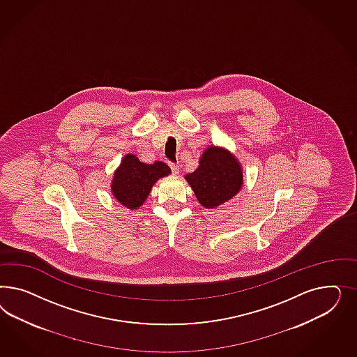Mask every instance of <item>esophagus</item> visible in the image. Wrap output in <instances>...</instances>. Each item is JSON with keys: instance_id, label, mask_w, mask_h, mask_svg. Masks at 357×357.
Here are the masks:
<instances>
[{"instance_id": "esophagus-1", "label": "esophagus", "mask_w": 357, "mask_h": 357, "mask_svg": "<svg viewBox=\"0 0 357 357\" xmlns=\"http://www.w3.org/2000/svg\"><path fill=\"white\" fill-rule=\"evenodd\" d=\"M170 169H172V172H173V174L179 173V165H176V163H172L170 162Z\"/></svg>"}]
</instances>
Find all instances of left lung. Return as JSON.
I'll use <instances>...</instances> for the list:
<instances>
[{"instance_id": "8db88e82", "label": "left lung", "mask_w": 357, "mask_h": 357, "mask_svg": "<svg viewBox=\"0 0 357 357\" xmlns=\"http://www.w3.org/2000/svg\"><path fill=\"white\" fill-rule=\"evenodd\" d=\"M199 203L206 208H216L230 200L241 190L243 182L237 160L229 151L211 146L200 160L194 173L185 175Z\"/></svg>"}]
</instances>
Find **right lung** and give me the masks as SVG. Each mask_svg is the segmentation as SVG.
I'll list each match as a JSON object with an SVG mask.
<instances>
[{"label":"right lung","instance_id":"1","mask_svg":"<svg viewBox=\"0 0 357 357\" xmlns=\"http://www.w3.org/2000/svg\"><path fill=\"white\" fill-rule=\"evenodd\" d=\"M170 173L172 170L166 163L157 161L146 165L141 162L136 155L128 154L123 158L118 172L114 175L111 188L120 204L136 209L145 202L153 184Z\"/></svg>","mask_w":357,"mask_h":357}]
</instances>
